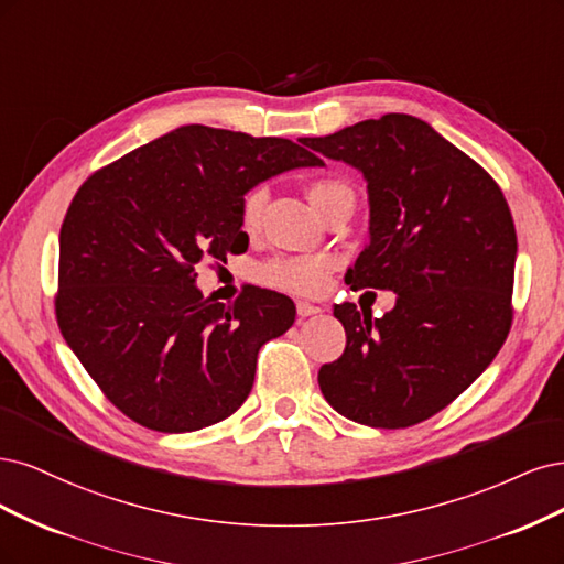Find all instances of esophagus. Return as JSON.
I'll list each match as a JSON object with an SVG mask.
<instances>
[{"label": "esophagus", "mask_w": 564, "mask_h": 564, "mask_svg": "<svg viewBox=\"0 0 564 564\" xmlns=\"http://www.w3.org/2000/svg\"><path fill=\"white\" fill-rule=\"evenodd\" d=\"M321 308L316 304H308V302H297V316L300 318H306V316H314L318 314Z\"/></svg>", "instance_id": "esophagus-1"}]
</instances>
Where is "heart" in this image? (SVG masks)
<instances>
[{
  "mask_svg": "<svg viewBox=\"0 0 564 564\" xmlns=\"http://www.w3.org/2000/svg\"><path fill=\"white\" fill-rule=\"evenodd\" d=\"M306 196L312 206L323 215L333 204L341 202V198H354L351 187L344 183L341 177L323 175L308 183ZM267 208V192L262 187L250 189L241 202V227L246 231H258L262 215ZM337 262L333 258H276L260 267V281L285 290V293L316 297L325 293V288L330 283V276Z\"/></svg>",
  "mask_w": 564,
  "mask_h": 564,
  "instance_id": "1",
  "label": "heart"
}]
</instances>
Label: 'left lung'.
<instances>
[{
    "instance_id": "left-lung-1",
    "label": "left lung",
    "mask_w": 564,
    "mask_h": 564,
    "mask_svg": "<svg viewBox=\"0 0 564 564\" xmlns=\"http://www.w3.org/2000/svg\"><path fill=\"white\" fill-rule=\"evenodd\" d=\"M302 142L368 180L370 243L344 281L395 293L381 318L335 306L347 347L318 370V387L358 424H420L474 384L511 330V208L480 163L410 115Z\"/></svg>"
}]
</instances>
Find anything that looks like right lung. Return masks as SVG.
<instances>
[{
	"label": "right lung",
	"instance_id": "add662e5",
	"mask_svg": "<svg viewBox=\"0 0 564 564\" xmlns=\"http://www.w3.org/2000/svg\"><path fill=\"white\" fill-rule=\"evenodd\" d=\"M300 166L323 161L293 140L192 123L77 189L61 227L58 328L135 424L187 433L243 405L262 344L295 323V304L256 285L229 306L204 300L196 267L246 248L243 194Z\"/></svg>",
	"mask_w": 564,
	"mask_h": 564
}]
</instances>
